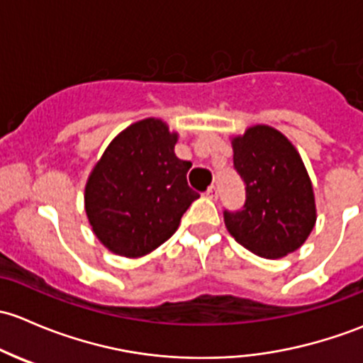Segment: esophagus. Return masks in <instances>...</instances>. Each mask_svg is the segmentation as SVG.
<instances>
[{"label":"esophagus","mask_w":363,"mask_h":363,"mask_svg":"<svg viewBox=\"0 0 363 363\" xmlns=\"http://www.w3.org/2000/svg\"><path fill=\"white\" fill-rule=\"evenodd\" d=\"M206 197H209V199H216V197H218V189H216L215 185H209L206 190Z\"/></svg>","instance_id":"34e87169"}]
</instances>
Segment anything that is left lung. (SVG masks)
<instances>
[{"mask_svg": "<svg viewBox=\"0 0 363 363\" xmlns=\"http://www.w3.org/2000/svg\"><path fill=\"white\" fill-rule=\"evenodd\" d=\"M234 167L246 185L241 211H223L227 230L264 259H281L304 245L316 223L313 183L285 134L257 124L233 138Z\"/></svg>", "mask_w": 363, "mask_h": 363, "instance_id": "obj_1", "label": "left lung"}]
</instances>
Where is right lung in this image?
<instances>
[{"label": "right lung", "instance_id": "add662e5", "mask_svg": "<svg viewBox=\"0 0 363 363\" xmlns=\"http://www.w3.org/2000/svg\"><path fill=\"white\" fill-rule=\"evenodd\" d=\"M178 133L160 118H143L111 140L85 183V213L111 253L138 259L174 233L199 197L186 183L192 167L178 159Z\"/></svg>", "mask_w": 363, "mask_h": 363}]
</instances>
